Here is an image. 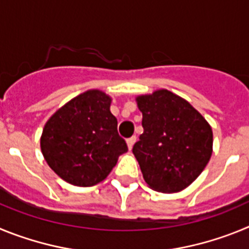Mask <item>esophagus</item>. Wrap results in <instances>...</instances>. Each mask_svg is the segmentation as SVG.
Here are the masks:
<instances>
[{
	"label": "esophagus",
	"instance_id": "34e87169",
	"mask_svg": "<svg viewBox=\"0 0 249 249\" xmlns=\"http://www.w3.org/2000/svg\"><path fill=\"white\" fill-rule=\"evenodd\" d=\"M135 142H136V137H131V138H128V140H127V146H128L129 151L132 149V147H133Z\"/></svg>",
	"mask_w": 249,
	"mask_h": 249
}]
</instances>
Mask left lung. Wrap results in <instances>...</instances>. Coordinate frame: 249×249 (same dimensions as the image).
<instances>
[{"label": "left lung", "mask_w": 249, "mask_h": 249, "mask_svg": "<svg viewBox=\"0 0 249 249\" xmlns=\"http://www.w3.org/2000/svg\"><path fill=\"white\" fill-rule=\"evenodd\" d=\"M143 133L133 146L144 181L162 193L181 192L198 177L213 152L210 123L168 89L136 97Z\"/></svg>", "instance_id": "1"}]
</instances>
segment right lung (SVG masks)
I'll return each mask as SVG.
<instances>
[{
  "mask_svg": "<svg viewBox=\"0 0 249 249\" xmlns=\"http://www.w3.org/2000/svg\"><path fill=\"white\" fill-rule=\"evenodd\" d=\"M112 98L89 89L68 101L46 122L41 151L63 181L91 187L107 178L118 157L128 151L111 113Z\"/></svg>",
  "mask_w": 249,
  "mask_h": 249,
  "instance_id": "obj_1",
  "label": "right lung"
}]
</instances>
